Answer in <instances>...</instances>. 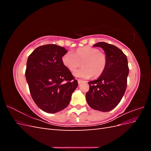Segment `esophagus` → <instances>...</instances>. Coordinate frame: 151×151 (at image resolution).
<instances>
[{
    "mask_svg": "<svg viewBox=\"0 0 151 151\" xmlns=\"http://www.w3.org/2000/svg\"><path fill=\"white\" fill-rule=\"evenodd\" d=\"M77 81H78V83H79V84H81V83H84V82H85V81H83V80H81V79H77Z\"/></svg>",
    "mask_w": 151,
    "mask_h": 151,
    "instance_id": "34e87169",
    "label": "esophagus"
}]
</instances>
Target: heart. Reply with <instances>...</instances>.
I'll return each instance as SVG.
<instances>
[{"instance_id": "1", "label": "heart", "mask_w": 151, "mask_h": 151, "mask_svg": "<svg viewBox=\"0 0 151 151\" xmlns=\"http://www.w3.org/2000/svg\"><path fill=\"white\" fill-rule=\"evenodd\" d=\"M62 62L70 71L75 70L81 64L83 67L76 70L74 75L88 79L92 76L97 77L103 74L106 67L107 58L97 48L84 47L78 48L74 53H65L62 57Z\"/></svg>"}]
</instances>
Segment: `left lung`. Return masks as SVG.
<instances>
[{"label":"left lung","mask_w":151,"mask_h":151,"mask_svg":"<svg viewBox=\"0 0 151 151\" xmlns=\"http://www.w3.org/2000/svg\"><path fill=\"white\" fill-rule=\"evenodd\" d=\"M93 47L103 48L107 64L98 79L88 83L89 90L86 99L91 108L107 112L117 106L125 94L129 72L128 60L122 50L113 45L99 42Z\"/></svg>","instance_id":"obj_1"}]
</instances>
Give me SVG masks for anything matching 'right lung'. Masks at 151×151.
<instances>
[{
  "instance_id": "add662e5",
  "label": "right lung",
  "mask_w": 151,
  "mask_h": 151,
  "mask_svg": "<svg viewBox=\"0 0 151 151\" xmlns=\"http://www.w3.org/2000/svg\"><path fill=\"white\" fill-rule=\"evenodd\" d=\"M67 53L63 47L45 45L36 48L28 58L25 76L31 97L45 112L55 113L67 107L78 86L62 62Z\"/></svg>"
}]
</instances>
